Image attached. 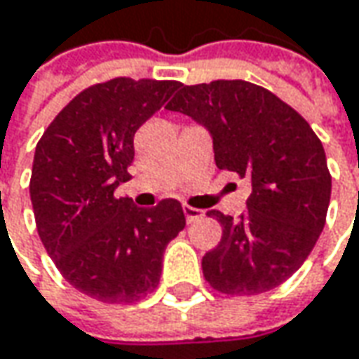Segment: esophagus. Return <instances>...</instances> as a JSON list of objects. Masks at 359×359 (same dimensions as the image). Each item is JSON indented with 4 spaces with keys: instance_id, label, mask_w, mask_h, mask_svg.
Returning a JSON list of instances; mask_svg holds the SVG:
<instances>
[{
    "instance_id": "esophagus-1",
    "label": "esophagus",
    "mask_w": 359,
    "mask_h": 359,
    "mask_svg": "<svg viewBox=\"0 0 359 359\" xmlns=\"http://www.w3.org/2000/svg\"><path fill=\"white\" fill-rule=\"evenodd\" d=\"M182 212H184V217H187V222H194V220H198V218H203V210H198V208H194V206H189V204H184L182 206Z\"/></svg>"
}]
</instances>
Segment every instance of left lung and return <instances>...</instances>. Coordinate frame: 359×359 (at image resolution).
<instances>
[{
  "instance_id": "1",
  "label": "left lung",
  "mask_w": 359,
  "mask_h": 359,
  "mask_svg": "<svg viewBox=\"0 0 359 359\" xmlns=\"http://www.w3.org/2000/svg\"><path fill=\"white\" fill-rule=\"evenodd\" d=\"M168 111L203 125L215 163L252 191L238 220L218 210L222 238L204 254V278L230 296L272 290L304 264L326 222L332 177L312 127L290 105L248 81L182 85Z\"/></svg>"
}]
</instances>
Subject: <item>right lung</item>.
Wrapping results in <instances>:
<instances>
[{"instance_id":"add662e5","label":"right lung","mask_w":359,"mask_h":359,"mask_svg":"<svg viewBox=\"0 0 359 359\" xmlns=\"http://www.w3.org/2000/svg\"><path fill=\"white\" fill-rule=\"evenodd\" d=\"M179 87L127 77L93 85L35 147L29 194L39 238L63 278L99 302L130 304L155 290L165 248L187 224L175 198L139 208L115 196L130 179L135 133Z\"/></svg>"}]
</instances>
